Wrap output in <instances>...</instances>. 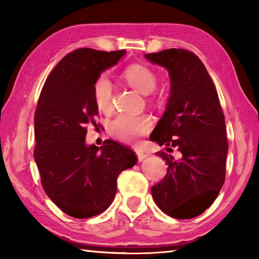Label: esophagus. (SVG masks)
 I'll use <instances>...</instances> for the list:
<instances>
[{"label": "esophagus", "instance_id": "1", "mask_svg": "<svg viewBox=\"0 0 259 259\" xmlns=\"http://www.w3.org/2000/svg\"><path fill=\"white\" fill-rule=\"evenodd\" d=\"M135 152H136V154H137L138 161H143L144 159H146L147 154H145V152H144L143 150H140V148H136Z\"/></svg>", "mask_w": 259, "mask_h": 259}]
</instances>
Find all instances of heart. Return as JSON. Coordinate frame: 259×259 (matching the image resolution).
Returning a JSON list of instances; mask_svg holds the SVG:
<instances>
[{
    "instance_id": "heart-1",
    "label": "heart",
    "mask_w": 259,
    "mask_h": 259,
    "mask_svg": "<svg viewBox=\"0 0 259 259\" xmlns=\"http://www.w3.org/2000/svg\"><path fill=\"white\" fill-rule=\"evenodd\" d=\"M125 81L139 93L148 95L155 90L157 85L156 74L150 67L135 64L125 68L123 73ZM113 85L106 75H100L94 84L95 104L100 112L108 114L113 109ZM152 128V120L148 115H119L111 121L108 131L114 138L121 142H134L143 135H146Z\"/></svg>"
}]
</instances>
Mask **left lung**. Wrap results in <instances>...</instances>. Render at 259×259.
I'll use <instances>...</instances> for the list:
<instances>
[{
	"mask_svg": "<svg viewBox=\"0 0 259 259\" xmlns=\"http://www.w3.org/2000/svg\"><path fill=\"white\" fill-rule=\"evenodd\" d=\"M145 58L168 69L171 84L163 116L150 138L182 154L176 160L157 152L168 171L152 187V196L168 216L190 219L212 204L224 184L229 151L225 116L216 87L198 56L166 49Z\"/></svg>",
	"mask_w": 259,
	"mask_h": 259,
	"instance_id": "left-lung-1",
	"label": "left lung"
}]
</instances>
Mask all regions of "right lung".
<instances>
[{"mask_svg": "<svg viewBox=\"0 0 259 259\" xmlns=\"http://www.w3.org/2000/svg\"><path fill=\"white\" fill-rule=\"evenodd\" d=\"M125 50L90 48L69 52L52 69L35 109L34 159L47 195L61 211L90 218L105 211L116 193V179L137 163L135 152L114 140L87 145V125L96 123L95 81Z\"/></svg>", "mask_w": 259, "mask_h": 259, "instance_id": "obj_1", "label": "right lung"}]
</instances>
